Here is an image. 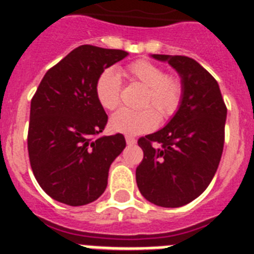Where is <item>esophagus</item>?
Wrapping results in <instances>:
<instances>
[{"instance_id": "esophagus-1", "label": "esophagus", "mask_w": 254, "mask_h": 254, "mask_svg": "<svg viewBox=\"0 0 254 254\" xmlns=\"http://www.w3.org/2000/svg\"><path fill=\"white\" fill-rule=\"evenodd\" d=\"M126 142H127V145H134L136 140L133 137H131V136H126Z\"/></svg>"}]
</instances>
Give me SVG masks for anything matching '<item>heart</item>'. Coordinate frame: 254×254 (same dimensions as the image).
<instances>
[{
    "label": "heart",
    "mask_w": 254,
    "mask_h": 254,
    "mask_svg": "<svg viewBox=\"0 0 254 254\" xmlns=\"http://www.w3.org/2000/svg\"><path fill=\"white\" fill-rule=\"evenodd\" d=\"M126 75L132 81L146 87V94L141 102V107L145 109H121L114 113L109 121L112 131L133 136L146 133L158 126L159 116L155 110L163 120L177 113L185 91L178 77L167 75L163 67L149 61H136L131 64L126 69ZM122 81L120 73L114 68L104 69L96 80L95 94L98 102L108 111H113L120 105Z\"/></svg>",
    "instance_id": "obj_1"
}]
</instances>
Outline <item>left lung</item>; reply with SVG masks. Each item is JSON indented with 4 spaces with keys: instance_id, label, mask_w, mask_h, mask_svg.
<instances>
[{
    "instance_id": "obj_1",
    "label": "left lung",
    "mask_w": 254,
    "mask_h": 254,
    "mask_svg": "<svg viewBox=\"0 0 254 254\" xmlns=\"http://www.w3.org/2000/svg\"><path fill=\"white\" fill-rule=\"evenodd\" d=\"M181 76L183 99L164 128L138 140L143 159L137 187L147 201L181 207L202 193L219 167L225 140L226 105L217 81L186 56L152 55Z\"/></svg>"
}]
</instances>
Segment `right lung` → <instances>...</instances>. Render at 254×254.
<instances>
[{"instance_id":"1","label":"right lung","mask_w":254,"mask_h":254,"mask_svg":"<svg viewBox=\"0 0 254 254\" xmlns=\"http://www.w3.org/2000/svg\"><path fill=\"white\" fill-rule=\"evenodd\" d=\"M127 56L121 49L77 47L47 71L31 99V169L44 192L58 202L87 205L107 188L111 164L126 140L121 133L96 137L108 116L95 85L105 68Z\"/></svg>"}]
</instances>
